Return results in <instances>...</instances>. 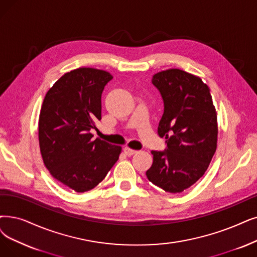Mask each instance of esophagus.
<instances>
[{
	"label": "esophagus",
	"instance_id": "1",
	"mask_svg": "<svg viewBox=\"0 0 257 257\" xmlns=\"http://www.w3.org/2000/svg\"><path fill=\"white\" fill-rule=\"evenodd\" d=\"M124 153L126 154L127 156H132V155H134V154H136L137 151L132 150V149H130V148H124Z\"/></svg>",
	"mask_w": 257,
	"mask_h": 257
}]
</instances>
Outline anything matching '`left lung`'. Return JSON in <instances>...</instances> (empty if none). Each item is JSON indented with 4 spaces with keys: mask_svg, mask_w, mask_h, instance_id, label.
Returning a JSON list of instances; mask_svg holds the SVG:
<instances>
[{
    "mask_svg": "<svg viewBox=\"0 0 257 257\" xmlns=\"http://www.w3.org/2000/svg\"><path fill=\"white\" fill-rule=\"evenodd\" d=\"M163 100L158 135L164 151H152L148 179L166 192L180 193L207 171L217 147V112L200 78L173 68L153 76Z\"/></svg>",
    "mask_w": 257,
    "mask_h": 257,
    "instance_id": "8db88e82",
    "label": "left lung"
}]
</instances>
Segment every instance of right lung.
I'll list each match as a JSON object with an SVG mask.
<instances>
[{"label": "right lung", "mask_w": 257, "mask_h": 257, "mask_svg": "<svg viewBox=\"0 0 257 257\" xmlns=\"http://www.w3.org/2000/svg\"><path fill=\"white\" fill-rule=\"evenodd\" d=\"M112 76L81 67L61 77L44 98L39 117L40 151L54 178L76 192L94 189L119 159L121 148L93 139L101 96Z\"/></svg>", "instance_id": "obj_1"}]
</instances>
